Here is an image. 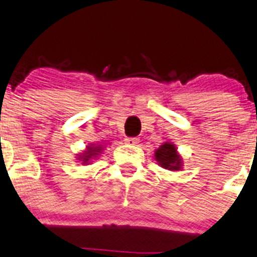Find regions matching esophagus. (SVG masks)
I'll use <instances>...</instances> for the list:
<instances>
[{
  "mask_svg": "<svg viewBox=\"0 0 257 257\" xmlns=\"http://www.w3.org/2000/svg\"><path fill=\"white\" fill-rule=\"evenodd\" d=\"M125 143H129V145H137V143H140V138H137V137H126Z\"/></svg>",
  "mask_w": 257,
  "mask_h": 257,
  "instance_id": "34e87169",
  "label": "esophagus"
}]
</instances>
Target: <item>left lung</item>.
<instances>
[{
  "instance_id": "obj_1",
  "label": "left lung",
  "mask_w": 257,
  "mask_h": 257,
  "mask_svg": "<svg viewBox=\"0 0 257 257\" xmlns=\"http://www.w3.org/2000/svg\"><path fill=\"white\" fill-rule=\"evenodd\" d=\"M156 160L162 167L167 170H179L181 166L180 156L176 153L174 145L165 143L156 151Z\"/></svg>"
}]
</instances>
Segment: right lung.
Segmentation results:
<instances>
[{
  "instance_id": "1",
  "label": "right lung",
  "mask_w": 257,
  "mask_h": 257,
  "mask_svg": "<svg viewBox=\"0 0 257 257\" xmlns=\"http://www.w3.org/2000/svg\"><path fill=\"white\" fill-rule=\"evenodd\" d=\"M97 150H100V148L99 147H90V148H88L87 152H86L85 155L82 156L83 162H85V164H86V162H87L88 160H90V158H91V156H95L96 155L95 152H99V151H97Z\"/></svg>"
}]
</instances>
